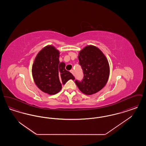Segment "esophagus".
<instances>
[{
  "label": "esophagus",
  "mask_w": 146,
  "mask_h": 146,
  "mask_svg": "<svg viewBox=\"0 0 146 146\" xmlns=\"http://www.w3.org/2000/svg\"><path fill=\"white\" fill-rule=\"evenodd\" d=\"M70 73L72 74H73L74 75V70H70Z\"/></svg>",
  "instance_id": "34e87169"
}]
</instances>
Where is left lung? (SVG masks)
Returning a JSON list of instances; mask_svg holds the SVG:
<instances>
[{
	"mask_svg": "<svg viewBox=\"0 0 146 146\" xmlns=\"http://www.w3.org/2000/svg\"><path fill=\"white\" fill-rule=\"evenodd\" d=\"M78 59L84 73L81 82L75 80L80 91L90 95L101 90L108 80L110 71L103 52L95 46L88 45L79 52Z\"/></svg>",
	"mask_w": 146,
	"mask_h": 146,
	"instance_id": "obj_1",
	"label": "left lung"
}]
</instances>
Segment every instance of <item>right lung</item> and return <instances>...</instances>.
Listing matches in <instances>:
<instances>
[{
  "label": "right lung",
  "mask_w": 146,
  "mask_h": 146,
  "mask_svg": "<svg viewBox=\"0 0 146 146\" xmlns=\"http://www.w3.org/2000/svg\"><path fill=\"white\" fill-rule=\"evenodd\" d=\"M60 52L52 45L44 47L37 54L32 66V76L38 88L49 95H55L61 90L62 84L75 78L60 63Z\"/></svg>",
  "instance_id": "right-lung-1"
}]
</instances>
